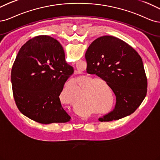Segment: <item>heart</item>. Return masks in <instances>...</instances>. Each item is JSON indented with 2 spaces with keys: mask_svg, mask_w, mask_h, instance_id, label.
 <instances>
[{
  "mask_svg": "<svg viewBox=\"0 0 160 160\" xmlns=\"http://www.w3.org/2000/svg\"><path fill=\"white\" fill-rule=\"evenodd\" d=\"M90 78H87L80 82V85L82 86L84 83L88 80H89ZM98 79L90 80L88 85L89 88V91L90 94V102L93 107L94 110H100L106 106H108L111 104V99L108 98L105 96L103 92L102 87L98 83H95ZM78 82L76 78L70 79L66 84L65 85L63 92L66 96L69 98V100L72 101L74 96L78 92ZM88 105L87 102H86L83 98L81 96H78L75 100V106L80 111H83L85 110Z\"/></svg>",
  "mask_w": 160,
  "mask_h": 160,
  "instance_id": "heart-1",
  "label": "heart"
}]
</instances>
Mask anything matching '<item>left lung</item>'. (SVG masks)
I'll list each match as a JSON object with an SVG mask.
<instances>
[{"mask_svg":"<svg viewBox=\"0 0 160 160\" xmlns=\"http://www.w3.org/2000/svg\"><path fill=\"white\" fill-rule=\"evenodd\" d=\"M85 58L88 71L104 78L116 96L114 109L98 120H118L134 112L146 95L148 86L136 51L121 39L103 36L91 43Z\"/></svg>","mask_w":160,"mask_h":160,"instance_id":"8db88e82","label":"left lung"}]
</instances>
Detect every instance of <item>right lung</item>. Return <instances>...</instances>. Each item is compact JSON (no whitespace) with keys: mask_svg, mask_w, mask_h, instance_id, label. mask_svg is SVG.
I'll return each mask as SVG.
<instances>
[{"mask_svg":"<svg viewBox=\"0 0 160 160\" xmlns=\"http://www.w3.org/2000/svg\"><path fill=\"white\" fill-rule=\"evenodd\" d=\"M73 72L57 40L40 35L27 41L11 72L13 96L20 112L42 124L70 121L59 96Z\"/></svg>","mask_w":160,"mask_h":160,"instance_id":"1","label":"right lung"}]
</instances>
